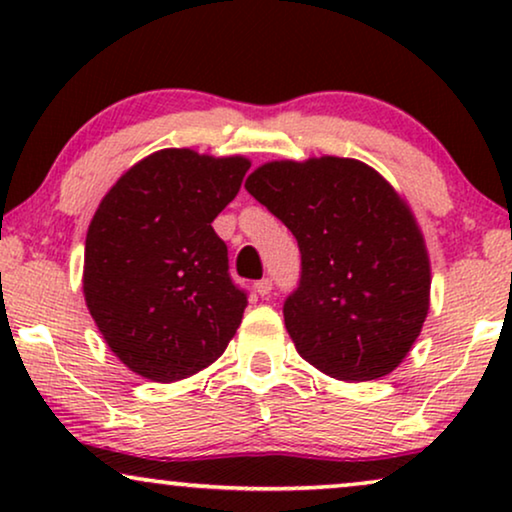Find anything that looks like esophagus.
I'll return each instance as SVG.
<instances>
[{
	"instance_id": "obj_1",
	"label": "esophagus",
	"mask_w": 512,
	"mask_h": 512,
	"mask_svg": "<svg viewBox=\"0 0 512 512\" xmlns=\"http://www.w3.org/2000/svg\"><path fill=\"white\" fill-rule=\"evenodd\" d=\"M256 291H258V296H261V298L270 296V291H272V279H270V277L258 279V282H256Z\"/></svg>"
}]
</instances>
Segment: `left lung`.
Wrapping results in <instances>:
<instances>
[{"label": "left lung", "mask_w": 512, "mask_h": 512, "mask_svg": "<svg viewBox=\"0 0 512 512\" xmlns=\"http://www.w3.org/2000/svg\"><path fill=\"white\" fill-rule=\"evenodd\" d=\"M244 188L298 240L300 282L284 300L298 354L345 382L389 375L429 312L431 268L415 216L352 158L275 160Z\"/></svg>", "instance_id": "8db88e82"}]
</instances>
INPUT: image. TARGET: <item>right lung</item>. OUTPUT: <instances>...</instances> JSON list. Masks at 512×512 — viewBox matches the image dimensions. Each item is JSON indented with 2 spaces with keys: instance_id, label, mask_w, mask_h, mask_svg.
I'll return each instance as SVG.
<instances>
[{
  "instance_id": "right-lung-1",
  "label": "right lung",
  "mask_w": 512,
  "mask_h": 512,
  "mask_svg": "<svg viewBox=\"0 0 512 512\" xmlns=\"http://www.w3.org/2000/svg\"><path fill=\"white\" fill-rule=\"evenodd\" d=\"M249 160L163 149L130 167L88 226L83 293L102 338L132 373L177 382L226 352L247 291L212 221Z\"/></svg>"
}]
</instances>
